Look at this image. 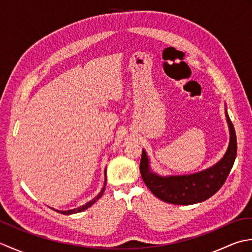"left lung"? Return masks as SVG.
I'll list each match as a JSON object with an SVG mask.
<instances>
[{
	"instance_id": "left-lung-1",
	"label": "left lung",
	"mask_w": 252,
	"mask_h": 252,
	"mask_svg": "<svg viewBox=\"0 0 252 252\" xmlns=\"http://www.w3.org/2000/svg\"><path fill=\"white\" fill-rule=\"evenodd\" d=\"M229 129L227 151L220 161L198 173L161 176L154 173L146 152H142L140 171L144 183L159 199L173 205H194L213 196L221 189L231 172L237 155V141L234 126L225 109Z\"/></svg>"
}]
</instances>
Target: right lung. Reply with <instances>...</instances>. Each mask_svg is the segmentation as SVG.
I'll return each mask as SVG.
<instances>
[{
  "mask_svg": "<svg viewBox=\"0 0 252 252\" xmlns=\"http://www.w3.org/2000/svg\"><path fill=\"white\" fill-rule=\"evenodd\" d=\"M106 182H107V179H106V170H105V183H104V187L103 189H101V190L99 191V194L96 196L94 199H92L91 201H89L88 203H85V205H83V206H81V207H79V208H76V209H72V210H67V211H61V210H56L57 212H60V213H63V215H72V213H78V212H81V211H84L85 209H88V208H90L91 206L93 205V203H95L96 201H97L99 198L103 196V194H104V190H105V186H106Z\"/></svg>",
  "mask_w": 252,
  "mask_h": 252,
  "instance_id": "right-lung-1",
  "label": "right lung"
}]
</instances>
